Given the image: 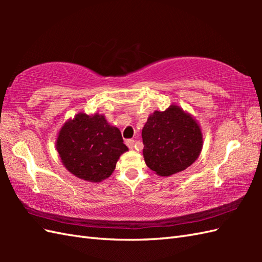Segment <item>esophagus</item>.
Returning a JSON list of instances; mask_svg holds the SVG:
<instances>
[{
  "label": "esophagus",
  "instance_id": "obj_1",
  "mask_svg": "<svg viewBox=\"0 0 262 262\" xmlns=\"http://www.w3.org/2000/svg\"><path fill=\"white\" fill-rule=\"evenodd\" d=\"M126 145L129 147L130 149H133V148H134V145H135V140H127Z\"/></svg>",
  "mask_w": 262,
  "mask_h": 262
}]
</instances>
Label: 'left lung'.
<instances>
[{"instance_id": "8db88e82", "label": "left lung", "mask_w": 262, "mask_h": 262, "mask_svg": "<svg viewBox=\"0 0 262 262\" xmlns=\"http://www.w3.org/2000/svg\"><path fill=\"white\" fill-rule=\"evenodd\" d=\"M142 138L146 165L162 177L187 169L203 147L199 125L178 105L154 111L143 127Z\"/></svg>"}]
</instances>
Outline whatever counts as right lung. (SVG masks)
Returning a JSON list of instances; mask_svg holds the SVG:
<instances>
[{
    "instance_id": "right-lung-1",
    "label": "right lung",
    "mask_w": 262,
    "mask_h": 262,
    "mask_svg": "<svg viewBox=\"0 0 262 262\" xmlns=\"http://www.w3.org/2000/svg\"><path fill=\"white\" fill-rule=\"evenodd\" d=\"M56 148L72 174L91 182L110 177L120 155L128 151L118 128L98 114H79L66 122L59 130Z\"/></svg>"
}]
</instances>
